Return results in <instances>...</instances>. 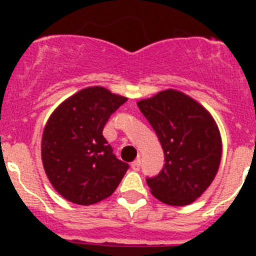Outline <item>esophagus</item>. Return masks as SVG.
I'll list each match as a JSON object with an SVG mask.
<instances>
[{
  "label": "esophagus",
  "mask_w": 256,
  "mask_h": 256,
  "mask_svg": "<svg viewBox=\"0 0 256 256\" xmlns=\"http://www.w3.org/2000/svg\"><path fill=\"white\" fill-rule=\"evenodd\" d=\"M130 166H132V169L133 170H140V166H141V160L140 159H137V160H134V162H132V164H130Z\"/></svg>",
  "instance_id": "esophagus-1"
}]
</instances>
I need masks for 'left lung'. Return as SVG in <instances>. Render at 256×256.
I'll list each match as a JSON object with an SVG mask.
<instances>
[{
    "mask_svg": "<svg viewBox=\"0 0 256 256\" xmlns=\"http://www.w3.org/2000/svg\"><path fill=\"white\" fill-rule=\"evenodd\" d=\"M158 134L165 156L162 170L148 178L159 201L184 206L212 184L222 159V137L212 115L188 94L169 88L137 102Z\"/></svg>",
    "mask_w": 256,
    "mask_h": 256,
    "instance_id": "obj_1",
    "label": "left lung"
}]
</instances>
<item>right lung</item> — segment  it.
I'll use <instances>...</instances> for the list:
<instances>
[{"mask_svg": "<svg viewBox=\"0 0 256 256\" xmlns=\"http://www.w3.org/2000/svg\"><path fill=\"white\" fill-rule=\"evenodd\" d=\"M126 100L94 86L68 97L50 115L40 142L42 164L52 187L70 202L87 206L108 198L130 168L102 136L110 115Z\"/></svg>", "mask_w": 256, "mask_h": 256, "instance_id": "obj_1", "label": "right lung"}]
</instances>
